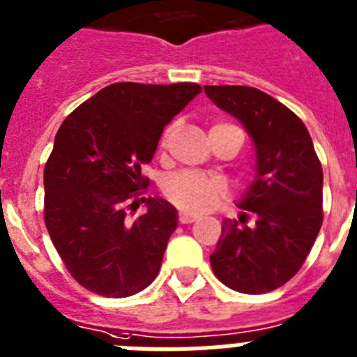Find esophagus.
Returning a JSON list of instances; mask_svg holds the SVG:
<instances>
[{
	"instance_id": "1",
	"label": "esophagus",
	"mask_w": 357,
	"mask_h": 357,
	"mask_svg": "<svg viewBox=\"0 0 357 357\" xmlns=\"http://www.w3.org/2000/svg\"><path fill=\"white\" fill-rule=\"evenodd\" d=\"M195 220L197 215L188 213V211H181V213H178V222H181V225H191V222H195Z\"/></svg>"
}]
</instances>
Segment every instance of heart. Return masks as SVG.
Returning a JSON list of instances; mask_svg holds the SVG:
<instances>
[{"label":"heart","instance_id":"b5f03b06","mask_svg":"<svg viewBox=\"0 0 357 357\" xmlns=\"http://www.w3.org/2000/svg\"><path fill=\"white\" fill-rule=\"evenodd\" d=\"M213 128H229L228 123H217ZM211 128V129H213ZM162 191L169 202L185 211L210 210L228 195V185L220 176L202 175L195 172H181L166 178Z\"/></svg>","mask_w":357,"mask_h":357}]
</instances>
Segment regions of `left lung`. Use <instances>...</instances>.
<instances>
[{
    "instance_id": "8db88e82",
    "label": "left lung",
    "mask_w": 357,
    "mask_h": 357,
    "mask_svg": "<svg viewBox=\"0 0 357 357\" xmlns=\"http://www.w3.org/2000/svg\"><path fill=\"white\" fill-rule=\"evenodd\" d=\"M215 105L243 123L255 147V178L225 220L210 255L215 275L241 294H264L290 281L323 225V167L310 132L270 94L244 85H204ZM256 215L246 227L245 211Z\"/></svg>"
}]
</instances>
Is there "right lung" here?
<instances>
[{"instance_id":"right-lung-1","label":"right lung","mask_w":357,"mask_h":357,"mask_svg":"<svg viewBox=\"0 0 357 357\" xmlns=\"http://www.w3.org/2000/svg\"><path fill=\"white\" fill-rule=\"evenodd\" d=\"M200 91L190 82L107 85L56 132L43 172L45 226L70 275L93 294L135 296L158 275L176 210L149 197L146 213L129 222L126 206L147 185L142 166L164 128Z\"/></svg>"}]
</instances>
